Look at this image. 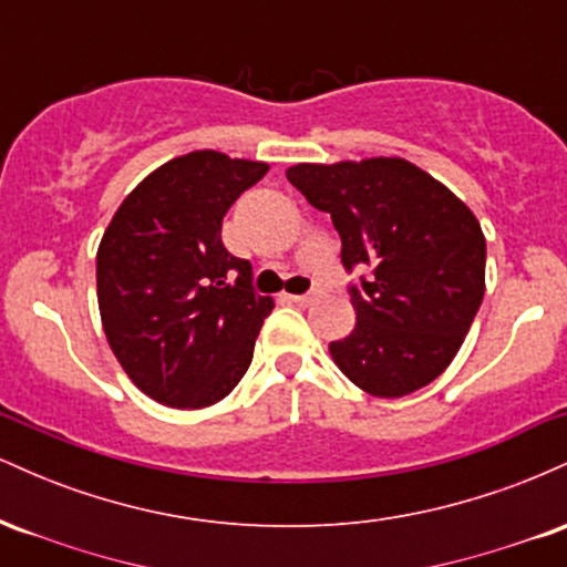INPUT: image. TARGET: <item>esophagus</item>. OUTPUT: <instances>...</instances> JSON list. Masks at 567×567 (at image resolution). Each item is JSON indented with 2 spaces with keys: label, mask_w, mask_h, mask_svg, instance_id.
Wrapping results in <instances>:
<instances>
[{
  "label": "esophagus",
  "mask_w": 567,
  "mask_h": 567,
  "mask_svg": "<svg viewBox=\"0 0 567 567\" xmlns=\"http://www.w3.org/2000/svg\"><path fill=\"white\" fill-rule=\"evenodd\" d=\"M317 296H320V290H311V292H303V296H288L292 303H298V306H309V303H315L317 301Z\"/></svg>",
  "instance_id": "1"
}]
</instances>
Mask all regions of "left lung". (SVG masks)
<instances>
[{
    "label": "left lung",
    "instance_id": "8db88e82",
    "mask_svg": "<svg viewBox=\"0 0 567 567\" xmlns=\"http://www.w3.org/2000/svg\"><path fill=\"white\" fill-rule=\"evenodd\" d=\"M288 181L330 213L351 285L354 330L330 343L362 392L394 400L453 362L485 296L480 220L447 186L400 157L292 165Z\"/></svg>",
    "mask_w": 567,
    "mask_h": 567
}]
</instances>
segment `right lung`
Segmentation results:
<instances>
[{
	"label": "right lung",
	"mask_w": 567,
	"mask_h": 567,
	"mask_svg": "<svg viewBox=\"0 0 567 567\" xmlns=\"http://www.w3.org/2000/svg\"><path fill=\"white\" fill-rule=\"evenodd\" d=\"M266 162L192 152L127 194L97 245L103 333L130 381L167 408L216 405L247 373L275 301L220 243L226 210Z\"/></svg>",
	"instance_id": "obj_1"
}]
</instances>
